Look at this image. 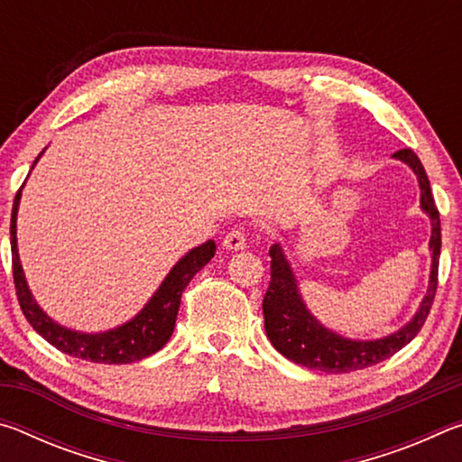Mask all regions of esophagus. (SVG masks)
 Wrapping results in <instances>:
<instances>
[{
	"label": "esophagus",
	"instance_id": "esophagus-1",
	"mask_svg": "<svg viewBox=\"0 0 462 462\" xmlns=\"http://www.w3.org/2000/svg\"><path fill=\"white\" fill-rule=\"evenodd\" d=\"M222 246L226 250H230V253H238V250H245L246 248V236L242 230H232L226 234V238L222 242Z\"/></svg>",
	"mask_w": 462,
	"mask_h": 462
}]
</instances>
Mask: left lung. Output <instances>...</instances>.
<instances>
[{"instance_id": "8db88e82", "label": "left lung", "mask_w": 462, "mask_h": 462, "mask_svg": "<svg viewBox=\"0 0 462 462\" xmlns=\"http://www.w3.org/2000/svg\"><path fill=\"white\" fill-rule=\"evenodd\" d=\"M393 159L405 162L413 171V175L418 177L420 208L421 212L428 214L430 226H432V236H430L428 245L430 254H432V264H430L428 291L424 300L420 301V308L410 322L403 324L400 330L374 340L346 338V336L326 328L308 310L291 264L285 256V250L279 242H275L269 248L271 283L263 300L264 332H267L273 346L289 361L322 373H350L366 369V366H373L393 356L397 350H402L405 344L416 338V334L424 326L438 285V261H440L442 246L440 216H438L424 165L420 162L416 152L411 148H403V151H397L393 154Z\"/></svg>"}]
</instances>
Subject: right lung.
Listing matches in <instances>:
<instances>
[{
    "mask_svg": "<svg viewBox=\"0 0 462 462\" xmlns=\"http://www.w3.org/2000/svg\"><path fill=\"white\" fill-rule=\"evenodd\" d=\"M44 151L36 156L34 165L41 161ZM32 165V169H34ZM30 169V171H32ZM30 175V173H28ZM26 185V181H24ZM15 193L10 222V245H12V267H14V283L15 295H18L20 308L24 311L30 326L42 336L46 342H51L54 348L69 356L83 358L89 363L104 365H126L136 363L143 358L154 355L156 350L165 346L171 334L175 330V319L181 303V295L189 281L199 273L206 264L214 259L216 242L208 240L203 245L191 248L189 253L179 259L173 269L167 273V277L161 281V285L152 293L151 300L144 303V308L134 318L116 328H109L106 332H79L73 328H67L52 319L46 311L38 306L36 297L28 287V281L22 269L18 254V236H15V220H18V208L22 199V189Z\"/></svg>",
    "mask_w": 462,
    "mask_h": 462,
    "instance_id": "right-lung-1",
    "label": "right lung"
}]
</instances>
